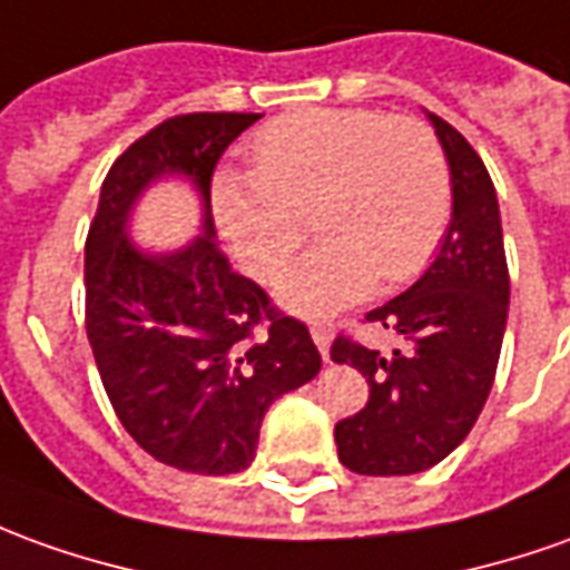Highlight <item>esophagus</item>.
<instances>
[{
    "instance_id": "obj_1",
    "label": "esophagus",
    "mask_w": 570,
    "mask_h": 570,
    "mask_svg": "<svg viewBox=\"0 0 570 570\" xmlns=\"http://www.w3.org/2000/svg\"><path fill=\"white\" fill-rule=\"evenodd\" d=\"M309 335L316 341V347L323 353V360H328V344H332V325L328 323H309Z\"/></svg>"
}]
</instances>
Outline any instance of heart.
<instances>
[{"instance_id":"b5f03b06","label":"heart","mask_w":570,"mask_h":570,"mask_svg":"<svg viewBox=\"0 0 570 570\" xmlns=\"http://www.w3.org/2000/svg\"><path fill=\"white\" fill-rule=\"evenodd\" d=\"M254 173H219L210 204L223 238L263 282L307 233L323 238L278 278L282 304L323 313L375 285L419 276L453 210L450 167L434 132L368 108H304L254 136Z\"/></svg>"}]
</instances>
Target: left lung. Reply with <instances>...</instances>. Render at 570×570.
<instances>
[{
  "instance_id": "obj_1",
  "label": "left lung",
  "mask_w": 570,
  "mask_h": 570,
  "mask_svg": "<svg viewBox=\"0 0 570 570\" xmlns=\"http://www.w3.org/2000/svg\"><path fill=\"white\" fill-rule=\"evenodd\" d=\"M453 186V219L434 261L410 288L366 320L403 351H368L347 337L332 360L363 372L368 403L335 425L337 459L356 474H415L469 438L488 403L509 316V269L497 188L465 136L438 114Z\"/></svg>"
}]
</instances>
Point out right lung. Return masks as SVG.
Wrapping results in <instances>:
<instances>
[{"label":"right lung","mask_w":570,"mask_h":570,"mask_svg":"<svg viewBox=\"0 0 570 570\" xmlns=\"http://www.w3.org/2000/svg\"><path fill=\"white\" fill-rule=\"evenodd\" d=\"M261 114L170 117L114 160L86 238V335L117 419L148 456L179 472L233 474L257 456L266 410L323 366L307 325L278 316L217 245L210 176ZM183 178L203 226L183 248L131 242L151 185ZM264 325V332L256 328Z\"/></svg>","instance_id":"add662e5"}]
</instances>
